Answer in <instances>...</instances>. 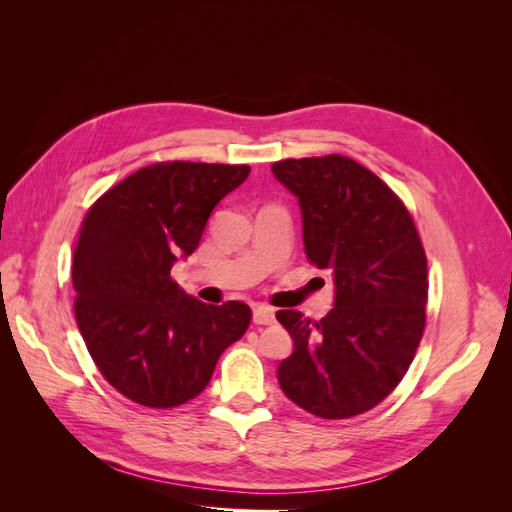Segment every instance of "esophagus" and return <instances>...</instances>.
<instances>
[{"label":"esophagus","instance_id":"obj_1","mask_svg":"<svg viewBox=\"0 0 512 512\" xmlns=\"http://www.w3.org/2000/svg\"><path fill=\"white\" fill-rule=\"evenodd\" d=\"M254 322L256 324H273L275 322V312L273 309H269V307H262V305H258V307H254Z\"/></svg>","mask_w":512,"mask_h":512}]
</instances>
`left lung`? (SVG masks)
<instances>
[{"label":"left lung","instance_id":"8db88e82","mask_svg":"<svg viewBox=\"0 0 512 512\" xmlns=\"http://www.w3.org/2000/svg\"><path fill=\"white\" fill-rule=\"evenodd\" d=\"M273 177L299 200L305 256L333 275V309L314 322L277 312L294 350L277 382L299 408L350 418L389 395L425 329L427 258L404 203L346 156L284 160Z\"/></svg>","mask_w":512,"mask_h":512}]
</instances>
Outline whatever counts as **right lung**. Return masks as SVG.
Segmentation results:
<instances>
[{"label":"right lung","instance_id":"right-lung-1","mask_svg":"<svg viewBox=\"0 0 512 512\" xmlns=\"http://www.w3.org/2000/svg\"><path fill=\"white\" fill-rule=\"evenodd\" d=\"M250 166L158 162L100 196L74 245V314L91 359L147 408H175L207 389L220 354L250 327L241 301L207 305L170 280L211 211Z\"/></svg>","mask_w":512,"mask_h":512}]
</instances>
